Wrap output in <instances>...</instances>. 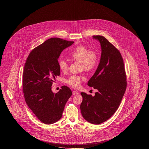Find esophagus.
Listing matches in <instances>:
<instances>
[{
	"label": "esophagus",
	"instance_id": "1",
	"mask_svg": "<svg viewBox=\"0 0 149 149\" xmlns=\"http://www.w3.org/2000/svg\"><path fill=\"white\" fill-rule=\"evenodd\" d=\"M79 93H78V92L77 91H73L72 92V95H77Z\"/></svg>",
	"mask_w": 149,
	"mask_h": 149
}]
</instances>
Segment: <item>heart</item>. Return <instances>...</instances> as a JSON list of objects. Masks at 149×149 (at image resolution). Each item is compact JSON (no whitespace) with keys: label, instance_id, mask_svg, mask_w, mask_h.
<instances>
[{"label":"heart","instance_id":"1","mask_svg":"<svg viewBox=\"0 0 149 149\" xmlns=\"http://www.w3.org/2000/svg\"><path fill=\"white\" fill-rule=\"evenodd\" d=\"M70 56L75 61L80 63L81 68L85 71H92L98 64L99 58L97 53L93 50H89L84 46H79L75 48L70 54ZM58 67L60 71L65 72L69 69L68 63L64 60L58 61ZM84 77L73 75L66 79L65 82L72 87L77 88L81 84Z\"/></svg>","mask_w":149,"mask_h":149}]
</instances>
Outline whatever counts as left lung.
Listing matches in <instances>:
<instances>
[{"label":"left lung","mask_w":149,"mask_h":149,"mask_svg":"<svg viewBox=\"0 0 149 149\" xmlns=\"http://www.w3.org/2000/svg\"><path fill=\"white\" fill-rule=\"evenodd\" d=\"M100 42L102 54L98 67L88 83L97 89L93 97L81 93V114L85 120L99 125L111 118L120 106L127 87L126 74L120 52L102 36H93Z\"/></svg>","instance_id":"obj_1"}]
</instances>
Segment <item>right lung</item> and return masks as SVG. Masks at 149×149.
Here are the masks:
<instances>
[{
	"mask_svg": "<svg viewBox=\"0 0 149 149\" xmlns=\"http://www.w3.org/2000/svg\"><path fill=\"white\" fill-rule=\"evenodd\" d=\"M74 42L51 38L31 51L24 65L22 85L25 101L37 118L50 125L59 120L71 89L62 86L54 94L51 86L60 75L58 58L61 52Z\"/></svg>",
	"mask_w": 149,
	"mask_h": 149,
	"instance_id": "obj_1",
	"label": "right lung"
}]
</instances>
